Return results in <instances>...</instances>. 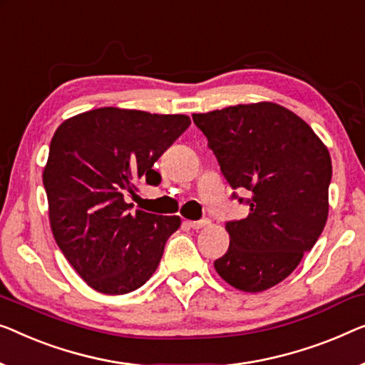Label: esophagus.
I'll return each instance as SVG.
<instances>
[{
    "mask_svg": "<svg viewBox=\"0 0 365 365\" xmlns=\"http://www.w3.org/2000/svg\"><path fill=\"white\" fill-rule=\"evenodd\" d=\"M186 224L191 227V229H202V227H205V225H209L210 224V220L209 219H200V220H187Z\"/></svg>",
    "mask_w": 365,
    "mask_h": 365,
    "instance_id": "34e87169",
    "label": "esophagus"
}]
</instances>
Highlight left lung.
I'll return each instance as SVG.
<instances>
[{
	"instance_id": "8db88e82",
	"label": "left lung",
	"mask_w": 365,
	"mask_h": 365,
	"mask_svg": "<svg viewBox=\"0 0 365 365\" xmlns=\"http://www.w3.org/2000/svg\"><path fill=\"white\" fill-rule=\"evenodd\" d=\"M192 120L207 138L232 197L248 215L225 222L230 245L214 267L242 292L282 282L314 247L327 219L331 156L311 126L277 103L235 105Z\"/></svg>"
}]
</instances>
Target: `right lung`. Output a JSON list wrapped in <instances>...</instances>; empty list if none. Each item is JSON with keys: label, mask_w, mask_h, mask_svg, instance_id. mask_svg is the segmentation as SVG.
<instances>
[{"label": "right lung", "mask_w": 365, "mask_h": 365, "mask_svg": "<svg viewBox=\"0 0 365 365\" xmlns=\"http://www.w3.org/2000/svg\"><path fill=\"white\" fill-rule=\"evenodd\" d=\"M186 115L97 108L56 130L42 182L54 239L88 287L135 292L160 265L178 215L131 212L125 195L140 178L160 179L155 163L184 131Z\"/></svg>", "instance_id": "add662e5"}]
</instances>
